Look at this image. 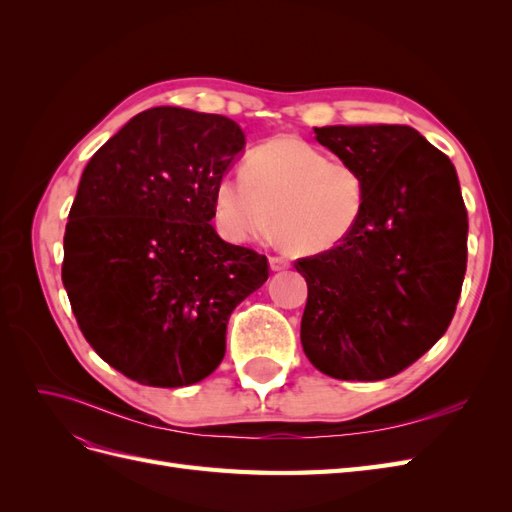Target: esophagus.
I'll use <instances>...</instances> for the list:
<instances>
[{
  "mask_svg": "<svg viewBox=\"0 0 512 512\" xmlns=\"http://www.w3.org/2000/svg\"><path fill=\"white\" fill-rule=\"evenodd\" d=\"M269 265H271V271H284L290 267V262L282 256H271L269 258Z\"/></svg>",
  "mask_w": 512,
  "mask_h": 512,
  "instance_id": "34e87169",
  "label": "esophagus"
}]
</instances>
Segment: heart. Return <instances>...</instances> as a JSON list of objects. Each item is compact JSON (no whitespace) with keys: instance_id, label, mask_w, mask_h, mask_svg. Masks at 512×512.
Returning <instances> with one entry per match:
<instances>
[{"instance_id":"1","label":"heart","mask_w":512,"mask_h":512,"mask_svg":"<svg viewBox=\"0 0 512 512\" xmlns=\"http://www.w3.org/2000/svg\"><path fill=\"white\" fill-rule=\"evenodd\" d=\"M365 179L299 136H273L254 147L243 175L215 188V220L230 241L267 239L290 252L322 254L342 245L365 215Z\"/></svg>"}]
</instances>
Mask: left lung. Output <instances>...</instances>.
<instances>
[{"instance_id":"obj_1","label":"left lung","mask_w":512,"mask_h":512,"mask_svg":"<svg viewBox=\"0 0 512 512\" xmlns=\"http://www.w3.org/2000/svg\"><path fill=\"white\" fill-rule=\"evenodd\" d=\"M365 179V215L342 245L299 258L301 344L337 380H384L438 342L468 262V211L453 162L410 126L314 128Z\"/></svg>"}]
</instances>
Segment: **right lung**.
Wrapping results in <instances>:
<instances>
[{
	"mask_svg": "<svg viewBox=\"0 0 512 512\" xmlns=\"http://www.w3.org/2000/svg\"><path fill=\"white\" fill-rule=\"evenodd\" d=\"M243 147L228 117L156 106L83 170L61 282L89 346L130 380L175 389L213 374L232 309L267 282V256L209 224Z\"/></svg>",
	"mask_w": 512,
	"mask_h": 512,
	"instance_id": "add662e5",
	"label": "right lung"
}]
</instances>
